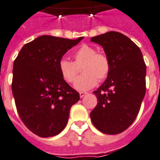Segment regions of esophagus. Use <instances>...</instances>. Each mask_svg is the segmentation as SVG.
I'll use <instances>...</instances> for the list:
<instances>
[{"instance_id": "34e87169", "label": "esophagus", "mask_w": 160, "mask_h": 160, "mask_svg": "<svg viewBox=\"0 0 160 160\" xmlns=\"http://www.w3.org/2000/svg\"><path fill=\"white\" fill-rule=\"evenodd\" d=\"M86 94H88V93L87 92H80V98H83L84 95H86Z\"/></svg>"}]
</instances>
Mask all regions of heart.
<instances>
[{
	"mask_svg": "<svg viewBox=\"0 0 160 160\" xmlns=\"http://www.w3.org/2000/svg\"><path fill=\"white\" fill-rule=\"evenodd\" d=\"M73 62L62 59L58 68L63 80L67 83H73L76 80L79 68L82 75L75 83V88L78 90H88L95 86L98 80L102 82L109 76L111 62L105 53L97 52L92 46L84 44L80 46L72 55Z\"/></svg>",
	"mask_w": 160,
	"mask_h": 160,
	"instance_id": "b5f03b06",
	"label": "heart"
}]
</instances>
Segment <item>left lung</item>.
<instances>
[{"label": "left lung", "mask_w": 160, "mask_h": 160, "mask_svg": "<svg viewBox=\"0 0 160 160\" xmlns=\"http://www.w3.org/2000/svg\"><path fill=\"white\" fill-rule=\"evenodd\" d=\"M90 41L103 48L111 62L109 76L93 91L98 103L90 118L102 133L118 134L138 115L146 89V65L139 47L122 33L110 31Z\"/></svg>", "instance_id": "1"}]
</instances>
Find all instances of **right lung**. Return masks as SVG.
Here are the masks:
<instances>
[{"label":"right lung","mask_w":160,"mask_h":160,"mask_svg":"<svg viewBox=\"0 0 160 160\" xmlns=\"http://www.w3.org/2000/svg\"><path fill=\"white\" fill-rule=\"evenodd\" d=\"M83 38L42 35L26 43L14 62L17 112L26 127L40 137L59 134L67 126L71 106L80 100V93L61 76L58 64Z\"/></svg>","instance_id":"1"}]
</instances>
